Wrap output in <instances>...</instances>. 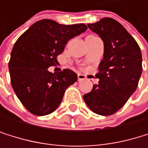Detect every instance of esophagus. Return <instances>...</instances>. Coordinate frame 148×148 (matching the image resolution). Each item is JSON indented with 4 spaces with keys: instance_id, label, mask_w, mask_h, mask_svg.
I'll return each instance as SVG.
<instances>
[{
    "instance_id": "1",
    "label": "esophagus",
    "mask_w": 148,
    "mask_h": 148,
    "mask_svg": "<svg viewBox=\"0 0 148 148\" xmlns=\"http://www.w3.org/2000/svg\"><path fill=\"white\" fill-rule=\"evenodd\" d=\"M77 77H78V81H79V82L83 81V80L86 79V75H82V73H78V75H77Z\"/></svg>"
}]
</instances>
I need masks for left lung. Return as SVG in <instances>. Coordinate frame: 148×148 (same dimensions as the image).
I'll list each match as a JSON object with an SVG mask.
<instances>
[{
  "label": "left lung",
  "instance_id": "8db88e82",
  "mask_svg": "<svg viewBox=\"0 0 148 148\" xmlns=\"http://www.w3.org/2000/svg\"><path fill=\"white\" fill-rule=\"evenodd\" d=\"M88 26L103 40L104 58L96 75L99 83L83 99L94 113L111 115L122 108L137 89L142 73L141 50L125 28L111 18Z\"/></svg>",
  "mask_w": 148,
  "mask_h": 148
}]
</instances>
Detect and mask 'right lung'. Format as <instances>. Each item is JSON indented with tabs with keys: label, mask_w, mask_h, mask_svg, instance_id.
<instances>
[{
	"label": "right lung",
	"mask_w": 148,
	"mask_h": 148,
	"mask_svg": "<svg viewBox=\"0 0 148 148\" xmlns=\"http://www.w3.org/2000/svg\"><path fill=\"white\" fill-rule=\"evenodd\" d=\"M87 30L84 24L60 25L50 19L35 22L13 46L9 69L12 88L22 105L34 115L55 111L66 90L77 81L70 69L49 72L70 39Z\"/></svg>",
	"instance_id": "1"
}]
</instances>
